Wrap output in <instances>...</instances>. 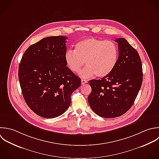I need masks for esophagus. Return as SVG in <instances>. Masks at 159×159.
Here are the masks:
<instances>
[{"instance_id": "esophagus-1", "label": "esophagus", "mask_w": 159, "mask_h": 159, "mask_svg": "<svg viewBox=\"0 0 159 159\" xmlns=\"http://www.w3.org/2000/svg\"><path fill=\"white\" fill-rule=\"evenodd\" d=\"M88 82V80H85V79H82L81 80V84L83 85V84H87Z\"/></svg>"}]
</instances>
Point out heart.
<instances>
[{
    "mask_svg": "<svg viewBox=\"0 0 159 159\" xmlns=\"http://www.w3.org/2000/svg\"><path fill=\"white\" fill-rule=\"evenodd\" d=\"M118 48L112 41L93 38L82 39L75 45V49H69L65 54L67 67L74 73H79L85 63L87 66L80 75L89 78L97 75L103 77L115 69L118 59Z\"/></svg>",
    "mask_w": 159,
    "mask_h": 159,
    "instance_id": "heart-1",
    "label": "heart"
}]
</instances>
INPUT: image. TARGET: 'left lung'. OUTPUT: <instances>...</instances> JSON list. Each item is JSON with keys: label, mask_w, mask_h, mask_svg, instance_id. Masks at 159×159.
I'll return each instance as SVG.
<instances>
[{"label": "left lung", "mask_w": 159, "mask_h": 159, "mask_svg": "<svg viewBox=\"0 0 159 159\" xmlns=\"http://www.w3.org/2000/svg\"><path fill=\"white\" fill-rule=\"evenodd\" d=\"M118 59L113 70L101 79L89 81L88 101L98 116L113 118L126 113L133 105L143 83V67L138 51L123 38L115 40Z\"/></svg>", "instance_id": "8db88e82"}]
</instances>
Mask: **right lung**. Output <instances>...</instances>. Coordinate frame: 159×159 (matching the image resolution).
Here are the masks:
<instances>
[{
  "label": "right lung",
  "instance_id": "right-lung-1",
  "mask_svg": "<svg viewBox=\"0 0 159 159\" xmlns=\"http://www.w3.org/2000/svg\"><path fill=\"white\" fill-rule=\"evenodd\" d=\"M66 36L44 38L26 50L18 67L23 98L36 115L53 118L69 107L81 80L67 67Z\"/></svg>",
  "mask_w": 159,
  "mask_h": 159
}]
</instances>
